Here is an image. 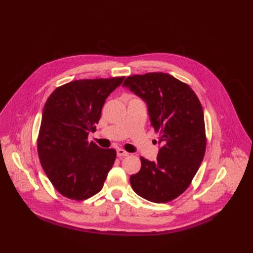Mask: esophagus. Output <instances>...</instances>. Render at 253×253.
Returning a JSON list of instances; mask_svg holds the SVG:
<instances>
[{
	"label": "esophagus",
	"mask_w": 253,
	"mask_h": 253,
	"mask_svg": "<svg viewBox=\"0 0 253 253\" xmlns=\"http://www.w3.org/2000/svg\"><path fill=\"white\" fill-rule=\"evenodd\" d=\"M116 153H117V156H119V158H122V156H127L129 153L128 152H126V150H124V149H117L116 150Z\"/></svg>",
	"instance_id": "obj_1"
}]
</instances>
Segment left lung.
<instances>
[{
  "label": "left lung",
  "mask_w": 253,
  "mask_h": 253,
  "mask_svg": "<svg viewBox=\"0 0 253 253\" xmlns=\"http://www.w3.org/2000/svg\"><path fill=\"white\" fill-rule=\"evenodd\" d=\"M123 85L146 102L162 145L156 161L141 156V169L129 177L130 185L144 199L168 203L186 190L205 155L202 105L188 84L163 72L128 76Z\"/></svg>",
  "instance_id": "left-lung-1"
}]
</instances>
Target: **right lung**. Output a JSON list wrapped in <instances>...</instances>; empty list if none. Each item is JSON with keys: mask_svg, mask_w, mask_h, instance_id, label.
<instances>
[{"mask_svg": "<svg viewBox=\"0 0 253 253\" xmlns=\"http://www.w3.org/2000/svg\"><path fill=\"white\" fill-rule=\"evenodd\" d=\"M125 77L82 79L56 87L47 99L38 136L41 166L64 197L86 200L103 188L115 149L88 142L106 99Z\"/></svg>", "mask_w": 253, "mask_h": 253, "instance_id": "obj_1", "label": "right lung"}]
</instances>
